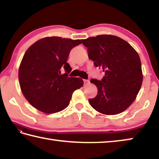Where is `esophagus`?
<instances>
[{
	"mask_svg": "<svg viewBox=\"0 0 159 159\" xmlns=\"http://www.w3.org/2000/svg\"><path fill=\"white\" fill-rule=\"evenodd\" d=\"M83 83H84V85H87L90 83V80H87V79H84L83 80Z\"/></svg>",
	"mask_w": 159,
	"mask_h": 159,
	"instance_id": "34e87169",
	"label": "esophagus"
}]
</instances>
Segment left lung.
Masks as SVG:
<instances>
[{"label": "left lung", "instance_id": "8db88e82", "mask_svg": "<svg viewBox=\"0 0 159 159\" xmlns=\"http://www.w3.org/2000/svg\"><path fill=\"white\" fill-rule=\"evenodd\" d=\"M88 57L104 72L100 80L90 83L98 88V95L89 99L97 111L107 115L120 114L130 107L140 90L142 64L138 52L124 40L113 35H99L83 39Z\"/></svg>", "mask_w": 159, "mask_h": 159}]
</instances>
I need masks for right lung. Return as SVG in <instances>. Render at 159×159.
<instances>
[{"instance_id":"1","label":"right lung","mask_w":159,"mask_h":159,"mask_svg":"<svg viewBox=\"0 0 159 159\" xmlns=\"http://www.w3.org/2000/svg\"><path fill=\"white\" fill-rule=\"evenodd\" d=\"M80 43V40L46 37L26 51L19 82L24 96L35 108L45 114L60 111L69 105L74 91L83 85L80 78L68 76L71 68L67 63L70 51Z\"/></svg>"}]
</instances>
